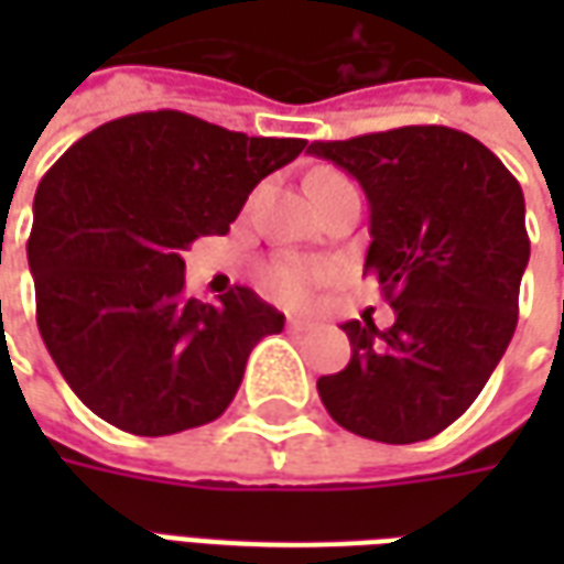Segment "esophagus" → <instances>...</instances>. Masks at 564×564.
Wrapping results in <instances>:
<instances>
[{
    "label": "esophagus",
    "instance_id": "obj_1",
    "mask_svg": "<svg viewBox=\"0 0 564 564\" xmlns=\"http://www.w3.org/2000/svg\"><path fill=\"white\" fill-rule=\"evenodd\" d=\"M286 326H290V332H307L311 329V323L302 317H286Z\"/></svg>",
    "mask_w": 564,
    "mask_h": 564
}]
</instances>
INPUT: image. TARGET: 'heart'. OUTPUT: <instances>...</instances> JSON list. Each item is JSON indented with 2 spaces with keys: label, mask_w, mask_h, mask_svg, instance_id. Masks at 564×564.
<instances>
[{
  "label": "heart",
  "mask_w": 564,
  "mask_h": 564,
  "mask_svg": "<svg viewBox=\"0 0 564 564\" xmlns=\"http://www.w3.org/2000/svg\"><path fill=\"white\" fill-rule=\"evenodd\" d=\"M317 174H335V172H317ZM326 278V269L317 262H305V259H278L271 262L262 281L274 299H281L286 305H302L311 299L314 286Z\"/></svg>",
  "instance_id": "1"
}]
</instances>
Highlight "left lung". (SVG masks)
Instances as JSON below:
<instances>
[{
    "mask_svg": "<svg viewBox=\"0 0 564 564\" xmlns=\"http://www.w3.org/2000/svg\"><path fill=\"white\" fill-rule=\"evenodd\" d=\"M307 153L359 181L371 208L366 271L395 311L390 329L350 319V362L317 380L338 425L383 444L444 432L508 350L529 265L525 198L480 141L402 127Z\"/></svg>",
    "mask_w": 564,
    "mask_h": 564,
    "instance_id": "obj_1",
    "label": "left lung"
}]
</instances>
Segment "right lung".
<instances>
[{
    "label": "right lung",
    "instance_id": "add662e5",
    "mask_svg": "<svg viewBox=\"0 0 564 564\" xmlns=\"http://www.w3.org/2000/svg\"><path fill=\"white\" fill-rule=\"evenodd\" d=\"M305 144L144 111L93 129L51 165L26 245L35 317L93 414L160 437L229 408L247 356L283 314L247 286L217 305L186 299L181 250L229 232L253 186Z\"/></svg>",
    "mask_w": 564,
    "mask_h": 564
}]
</instances>
